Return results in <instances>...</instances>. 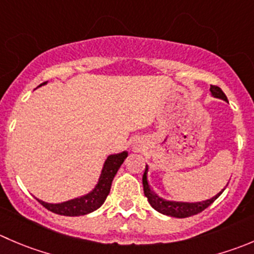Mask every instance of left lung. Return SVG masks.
<instances>
[{
	"label": "left lung",
	"instance_id": "left-lung-1",
	"mask_svg": "<svg viewBox=\"0 0 254 254\" xmlns=\"http://www.w3.org/2000/svg\"><path fill=\"white\" fill-rule=\"evenodd\" d=\"M211 93L215 98H220V99L226 100L228 102L227 97H226L225 93L222 92L220 87L217 85H211ZM142 186H144V193L147 197L150 205L152 206V208L157 211V212L162 213V215L171 216V217H177V218H186L190 216L197 215V213L202 212L203 210L208 207L212 202H215V200H217L218 196L223 192V189L220 193L215 196V197L210 198V200L202 201V202H195V203H187V202H174V201H166L160 198L159 196L155 192H152V190L150 189L149 181H147V165L145 167V172L142 175Z\"/></svg>",
	"mask_w": 254,
	"mask_h": 254
}]
</instances>
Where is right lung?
<instances>
[{
	"instance_id": "1",
	"label": "right lung",
	"mask_w": 254,
	"mask_h": 254,
	"mask_svg": "<svg viewBox=\"0 0 254 254\" xmlns=\"http://www.w3.org/2000/svg\"><path fill=\"white\" fill-rule=\"evenodd\" d=\"M43 84H46V83H43ZM127 151L122 152V154L110 155L105 161L104 167H103L99 182L92 192H89L88 195L63 203H47L41 200H38V202L51 212L62 216H83L93 212L104 203L105 198L110 192L113 179L117 175L118 170L122 166L124 160L127 159Z\"/></svg>"
}]
</instances>
